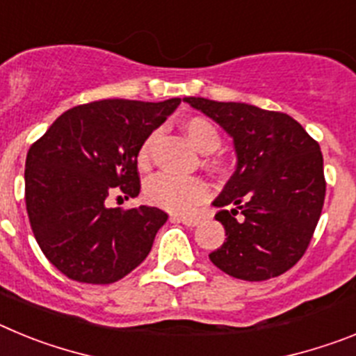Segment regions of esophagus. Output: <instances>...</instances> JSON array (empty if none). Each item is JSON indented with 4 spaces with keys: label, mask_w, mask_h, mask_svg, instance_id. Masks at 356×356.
Returning <instances> with one entry per match:
<instances>
[{
    "label": "esophagus",
    "mask_w": 356,
    "mask_h": 356,
    "mask_svg": "<svg viewBox=\"0 0 356 356\" xmlns=\"http://www.w3.org/2000/svg\"><path fill=\"white\" fill-rule=\"evenodd\" d=\"M172 219L178 222H184L185 226H196L200 225V217H194V216H172Z\"/></svg>",
    "instance_id": "obj_1"
}]
</instances>
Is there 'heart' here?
Listing matches in <instances>:
<instances>
[{"instance_id": "obj_1", "label": "heart", "mask_w": 356, "mask_h": 356, "mask_svg": "<svg viewBox=\"0 0 356 356\" xmlns=\"http://www.w3.org/2000/svg\"><path fill=\"white\" fill-rule=\"evenodd\" d=\"M181 131L187 137V140L201 153H212L221 144V135L212 121L205 118H188L181 121ZM153 135L144 140L140 146L137 162L140 168H146L149 163L151 146H153ZM212 168H217L216 160H209ZM209 196V187L200 178H181V176L172 175H156L146 184V197L149 203L162 209L175 210V212H184V210L193 209L194 205L201 203Z\"/></svg>"}]
</instances>
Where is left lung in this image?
Here are the masks:
<instances>
[{
	"label": "left lung",
	"instance_id": "8db88e82",
	"mask_svg": "<svg viewBox=\"0 0 356 356\" xmlns=\"http://www.w3.org/2000/svg\"><path fill=\"white\" fill-rule=\"evenodd\" d=\"M184 102L216 121L237 155L235 172L212 203L226 241L210 260L246 282L284 275L307 251L325 203L319 144L282 112L205 97Z\"/></svg>",
	"mask_w": 356,
	"mask_h": 356
}]
</instances>
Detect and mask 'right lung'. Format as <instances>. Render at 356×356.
I'll return each instance as SVG.
<instances>
[{
  "label": "right lung",
  "mask_w": 356,
  "mask_h": 356,
  "mask_svg": "<svg viewBox=\"0 0 356 356\" xmlns=\"http://www.w3.org/2000/svg\"><path fill=\"white\" fill-rule=\"evenodd\" d=\"M103 99L67 110L31 144L24 169L28 217L46 259L81 284H114L151 251L168 213L106 207L119 187L137 197V155L180 105Z\"/></svg>",
  "instance_id": "obj_1"
}]
</instances>
